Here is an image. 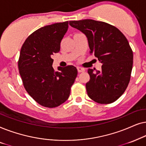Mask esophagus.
<instances>
[{"instance_id": "obj_1", "label": "esophagus", "mask_w": 146, "mask_h": 146, "mask_svg": "<svg viewBox=\"0 0 146 146\" xmlns=\"http://www.w3.org/2000/svg\"><path fill=\"white\" fill-rule=\"evenodd\" d=\"M77 71H78L79 73H81V72H84L85 69L81 67H77Z\"/></svg>"}]
</instances>
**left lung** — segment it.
I'll list each match as a JSON object with an SVG mask.
<instances>
[{"instance_id": "obj_1", "label": "left lung", "mask_w": 146, "mask_h": 146, "mask_svg": "<svg viewBox=\"0 0 146 146\" xmlns=\"http://www.w3.org/2000/svg\"><path fill=\"white\" fill-rule=\"evenodd\" d=\"M69 25L86 35L90 53L102 63L101 71L88 69L87 95L98 104L115 102L131 78L133 56L127 39L117 28L102 21L84 19L69 21Z\"/></svg>"}]
</instances>
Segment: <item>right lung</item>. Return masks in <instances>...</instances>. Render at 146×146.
Segmentation results:
<instances>
[{"label": "right lung", "instance_id": "1", "mask_svg": "<svg viewBox=\"0 0 146 146\" xmlns=\"http://www.w3.org/2000/svg\"><path fill=\"white\" fill-rule=\"evenodd\" d=\"M69 22L46 25L30 35L21 47L18 61L23 84L29 96L40 106H59L67 100L77 75L76 67H52V55L60 50Z\"/></svg>", "mask_w": 146, "mask_h": 146}]
</instances>
